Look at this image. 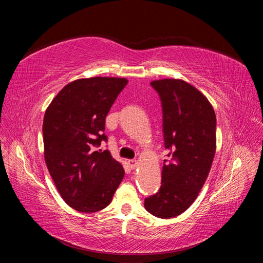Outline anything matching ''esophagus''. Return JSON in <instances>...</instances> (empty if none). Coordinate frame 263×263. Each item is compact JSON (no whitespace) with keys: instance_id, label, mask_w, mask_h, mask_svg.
Wrapping results in <instances>:
<instances>
[{"instance_id":"1","label":"esophagus","mask_w":263,"mask_h":263,"mask_svg":"<svg viewBox=\"0 0 263 263\" xmlns=\"http://www.w3.org/2000/svg\"><path fill=\"white\" fill-rule=\"evenodd\" d=\"M128 162H129V165H130V168H132V169H135V168H136L137 164H138L137 160H135V159H133V160H129Z\"/></svg>"}]
</instances>
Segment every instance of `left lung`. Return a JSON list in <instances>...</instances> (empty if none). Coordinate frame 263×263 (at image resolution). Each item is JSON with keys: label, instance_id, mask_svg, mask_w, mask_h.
Here are the masks:
<instances>
[{"label": "left lung", "instance_id": "8db88e82", "mask_svg": "<svg viewBox=\"0 0 263 263\" xmlns=\"http://www.w3.org/2000/svg\"><path fill=\"white\" fill-rule=\"evenodd\" d=\"M162 105L164 160L158 192L145 198V209L159 218H172L195 201L208 179L216 151V116L196 87L178 79L153 81Z\"/></svg>", "mask_w": 263, "mask_h": 263}]
</instances>
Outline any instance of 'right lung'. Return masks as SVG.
I'll list each match as a JSON object with an SVG mask.
<instances>
[{"mask_svg": "<svg viewBox=\"0 0 263 263\" xmlns=\"http://www.w3.org/2000/svg\"><path fill=\"white\" fill-rule=\"evenodd\" d=\"M125 78L95 77L70 82L47 107L44 123L45 161L58 192L82 213L105 209L125 176L108 150L105 118Z\"/></svg>", "mask_w": 263, "mask_h": 263, "instance_id": "add662e5", "label": "right lung"}]
</instances>
